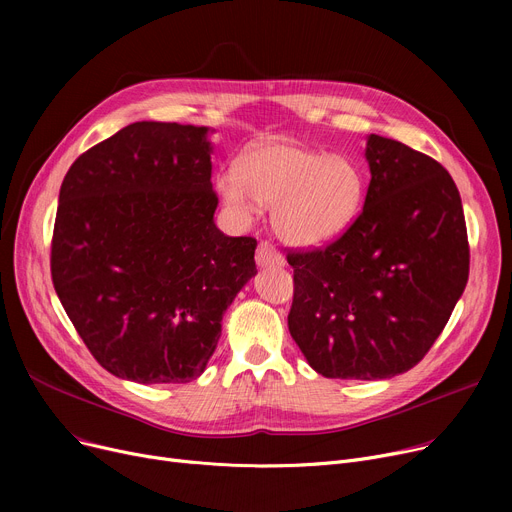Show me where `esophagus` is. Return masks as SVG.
<instances>
[{
	"label": "esophagus",
	"instance_id": "1",
	"mask_svg": "<svg viewBox=\"0 0 512 512\" xmlns=\"http://www.w3.org/2000/svg\"><path fill=\"white\" fill-rule=\"evenodd\" d=\"M255 259H257L259 267H284V263H286L272 242H261Z\"/></svg>",
	"mask_w": 512,
	"mask_h": 512
}]
</instances>
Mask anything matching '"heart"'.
I'll use <instances>...</instances> for the list:
<instances>
[{
	"instance_id": "obj_1",
	"label": "heart",
	"mask_w": 512,
	"mask_h": 512,
	"mask_svg": "<svg viewBox=\"0 0 512 512\" xmlns=\"http://www.w3.org/2000/svg\"><path fill=\"white\" fill-rule=\"evenodd\" d=\"M218 193L240 218L253 215L259 203L272 205L278 236L292 247L313 249L355 224L365 176L353 157L276 139L247 149L238 168L220 172Z\"/></svg>"
}]
</instances>
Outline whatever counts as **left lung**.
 Listing matches in <instances>:
<instances>
[{
  "label": "left lung",
  "instance_id": "8db88e82",
  "mask_svg": "<svg viewBox=\"0 0 512 512\" xmlns=\"http://www.w3.org/2000/svg\"><path fill=\"white\" fill-rule=\"evenodd\" d=\"M371 180L355 224L326 249L288 253V330L334 380H388L415 367L469 278L459 188L436 159L369 134Z\"/></svg>",
  "mask_w": 512,
  "mask_h": 512
}]
</instances>
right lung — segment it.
<instances>
[{"label": "right lung", "instance_id": "1", "mask_svg": "<svg viewBox=\"0 0 512 512\" xmlns=\"http://www.w3.org/2000/svg\"><path fill=\"white\" fill-rule=\"evenodd\" d=\"M207 126L134 122L70 166L51 278L97 363L137 384L205 371L222 317L255 274L257 240L213 222Z\"/></svg>", "mask_w": 512, "mask_h": 512}]
</instances>
